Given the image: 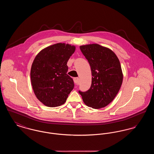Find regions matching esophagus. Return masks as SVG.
I'll return each instance as SVG.
<instances>
[{
  "label": "esophagus",
  "mask_w": 154,
  "mask_h": 154,
  "mask_svg": "<svg viewBox=\"0 0 154 154\" xmlns=\"http://www.w3.org/2000/svg\"><path fill=\"white\" fill-rule=\"evenodd\" d=\"M73 80L75 84H78V83L79 82V79L78 77H75V78H74Z\"/></svg>",
  "instance_id": "34e87169"
}]
</instances>
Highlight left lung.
Instances as JSON below:
<instances>
[{"mask_svg":"<svg viewBox=\"0 0 154 154\" xmlns=\"http://www.w3.org/2000/svg\"><path fill=\"white\" fill-rule=\"evenodd\" d=\"M80 48L88 60L92 77L89 89L79 92L88 107H104L116 97L122 83L119 60L112 50L99 44L84 45Z\"/></svg>","mask_w":154,"mask_h":154,"instance_id":"1","label":"left lung"}]
</instances>
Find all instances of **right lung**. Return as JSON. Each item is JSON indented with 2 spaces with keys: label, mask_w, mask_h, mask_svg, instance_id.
<instances>
[{
  "label": "right lung",
  "mask_w": 154,
  "mask_h": 154,
  "mask_svg": "<svg viewBox=\"0 0 154 154\" xmlns=\"http://www.w3.org/2000/svg\"><path fill=\"white\" fill-rule=\"evenodd\" d=\"M75 47L65 43L48 46L34 59L30 70L33 90L45 106L58 107L66 102L74 87L73 79L67 74V62Z\"/></svg>",
  "instance_id": "right-lung-1"
}]
</instances>
